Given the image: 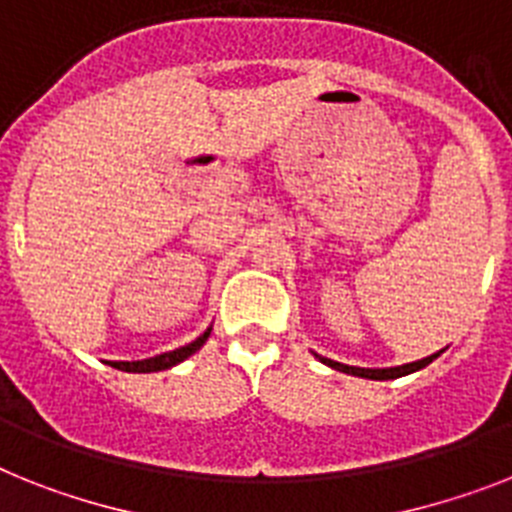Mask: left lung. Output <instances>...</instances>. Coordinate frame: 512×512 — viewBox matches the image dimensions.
I'll return each mask as SVG.
<instances>
[{"label":"left lung","mask_w":512,"mask_h":512,"mask_svg":"<svg viewBox=\"0 0 512 512\" xmlns=\"http://www.w3.org/2000/svg\"><path fill=\"white\" fill-rule=\"evenodd\" d=\"M439 353H442V350H439ZM439 353L421 358V361L403 363V366H390V369H361V366H348V363H337V361H332V358H324V356H316V358H319L322 363H327L329 369L342 371V374H350V377L379 379V382H382V379H398V377H405V374H413V371L424 369V366H429V363H432Z\"/></svg>","instance_id":"8db88e82"}]
</instances>
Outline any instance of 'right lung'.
<instances>
[{"label":"right lung","mask_w":512,"mask_h":512,"mask_svg":"<svg viewBox=\"0 0 512 512\" xmlns=\"http://www.w3.org/2000/svg\"><path fill=\"white\" fill-rule=\"evenodd\" d=\"M211 335V327L206 329L204 335L196 337L193 342H188V345H183V348L177 350H170V353H162V356H154V358H143V361H114L112 366L114 369L120 371H133V374H151V371H164V369H172V366H177V363H183L185 358L193 356L201 345H204L206 340H209Z\"/></svg>","instance_id":"1"}]
</instances>
